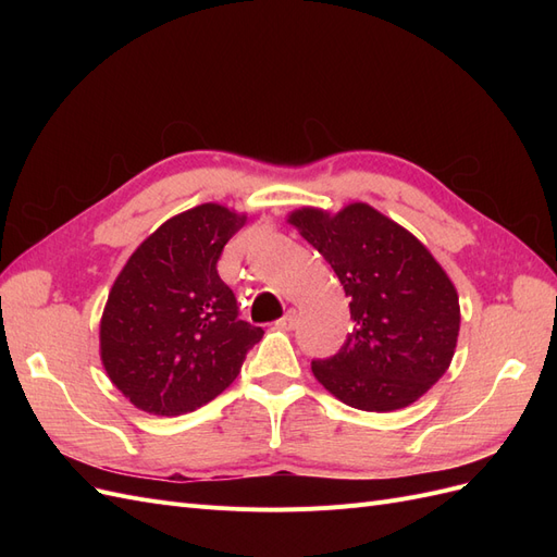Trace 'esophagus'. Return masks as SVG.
I'll return each mask as SVG.
<instances>
[{
	"mask_svg": "<svg viewBox=\"0 0 557 557\" xmlns=\"http://www.w3.org/2000/svg\"><path fill=\"white\" fill-rule=\"evenodd\" d=\"M281 330H295L297 327V313L295 311H288L285 313L278 323H276Z\"/></svg>",
	"mask_w": 557,
	"mask_h": 557,
	"instance_id": "34e87169",
	"label": "esophagus"
}]
</instances>
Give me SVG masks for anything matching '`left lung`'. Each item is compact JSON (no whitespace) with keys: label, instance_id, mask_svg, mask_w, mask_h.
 I'll use <instances>...</instances> for the list:
<instances>
[{"label":"left lung","instance_id":"1","mask_svg":"<svg viewBox=\"0 0 557 557\" xmlns=\"http://www.w3.org/2000/svg\"><path fill=\"white\" fill-rule=\"evenodd\" d=\"M350 297L352 330L339 352L311 360L315 379L360 411L409 407L453 360L460 305L442 264L409 230L362 201L339 213H290Z\"/></svg>","mask_w":557,"mask_h":557}]
</instances>
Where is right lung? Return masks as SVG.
Masks as SVG:
<instances>
[{
    "label": "right lung",
    "mask_w": 557,
    "mask_h": 557,
    "mask_svg": "<svg viewBox=\"0 0 557 557\" xmlns=\"http://www.w3.org/2000/svg\"><path fill=\"white\" fill-rule=\"evenodd\" d=\"M246 223L221 205H199L162 223L117 274L99 325L109 379L153 416L190 413L237 379L262 327L239 320L218 260Z\"/></svg>",
    "instance_id": "right-lung-1"
}]
</instances>
